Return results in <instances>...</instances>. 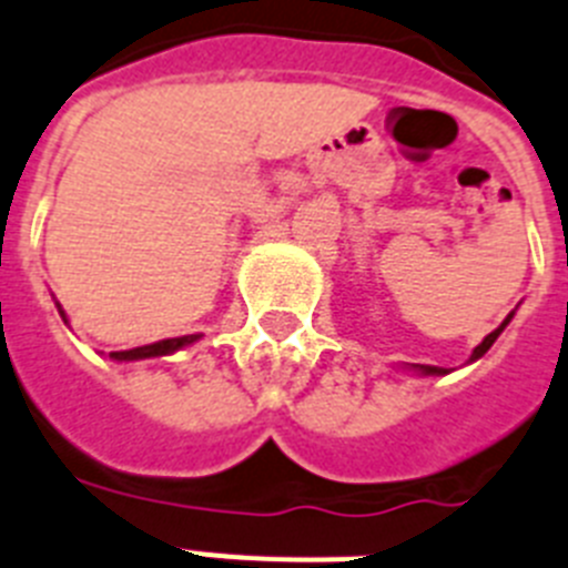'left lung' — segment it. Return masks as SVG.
<instances>
[{"instance_id":"8db88e82","label":"left lung","mask_w":568,"mask_h":568,"mask_svg":"<svg viewBox=\"0 0 568 568\" xmlns=\"http://www.w3.org/2000/svg\"><path fill=\"white\" fill-rule=\"evenodd\" d=\"M511 317H515V312H511V314H509V317L503 320V323H500V325H497V328H495V332H491V334H489V337H483V343H480V345H477L475 352H471V359H480V357H483V354L489 352L491 345H495V339H497V337H500V334H503V328H506V325H509V323H511ZM412 368H414V372H417V374H426V377H440V374H448V372H446V368H440V366H420V363H417V366H412Z\"/></svg>"}]
</instances>
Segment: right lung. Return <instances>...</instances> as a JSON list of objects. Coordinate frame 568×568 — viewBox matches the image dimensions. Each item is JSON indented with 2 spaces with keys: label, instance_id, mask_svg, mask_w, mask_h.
Returning <instances> with one entry per match:
<instances>
[{
  "label": "right lung",
  "instance_id": "add662e5",
  "mask_svg": "<svg viewBox=\"0 0 568 568\" xmlns=\"http://www.w3.org/2000/svg\"><path fill=\"white\" fill-rule=\"evenodd\" d=\"M59 314L65 320V312H62V305L57 303ZM200 334H185V337H171V339H160V343H151V345H140V348H128V352H111V359L116 363H128V359H148V357H165V354H174L185 345L196 343Z\"/></svg>",
  "mask_w": 568,
  "mask_h": 568
}]
</instances>
